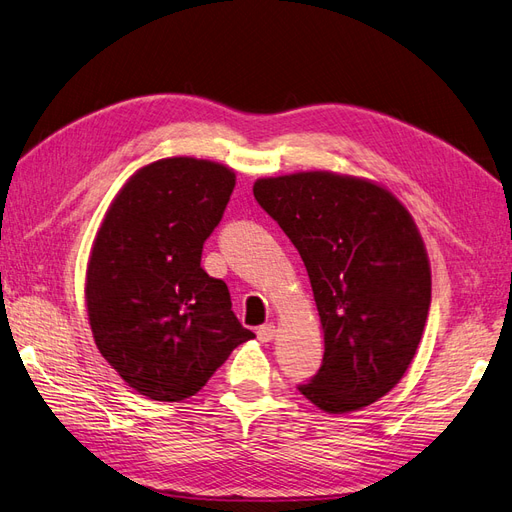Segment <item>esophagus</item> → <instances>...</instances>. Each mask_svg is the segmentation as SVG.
I'll return each mask as SVG.
<instances>
[{
    "mask_svg": "<svg viewBox=\"0 0 512 512\" xmlns=\"http://www.w3.org/2000/svg\"><path fill=\"white\" fill-rule=\"evenodd\" d=\"M256 335H258V339H260L262 344L273 342V337H275V324H262V327H258Z\"/></svg>",
    "mask_w": 512,
    "mask_h": 512,
    "instance_id": "obj_1",
    "label": "esophagus"
}]
</instances>
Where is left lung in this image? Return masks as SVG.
<instances>
[{"label":"left lung","mask_w":512,"mask_h":512,"mask_svg":"<svg viewBox=\"0 0 512 512\" xmlns=\"http://www.w3.org/2000/svg\"><path fill=\"white\" fill-rule=\"evenodd\" d=\"M254 196L299 250L318 307L322 367L299 391L329 414L374 404L408 371L431 303L410 211L384 185L333 170L260 177Z\"/></svg>","instance_id":"1"}]
</instances>
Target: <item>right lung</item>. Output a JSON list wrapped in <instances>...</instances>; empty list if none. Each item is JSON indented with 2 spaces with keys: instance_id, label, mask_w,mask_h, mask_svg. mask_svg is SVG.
<instances>
[{
  "instance_id": "obj_1",
  "label": "right lung",
  "mask_w": 512,
  "mask_h": 512,
  "mask_svg": "<svg viewBox=\"0 0 512 512\" xmlns=\"http://www.w3.org/2000/svg\"><path fill=\"white\" fill-rule=\"evenodd\" d=\"M235 170L173 156L121 185L91 243L89 327L100 354L153 401L196 395L256 335L232 314L222 280L200 267L203 243L235 190Z\"/></svg>"
}]
</instances>
